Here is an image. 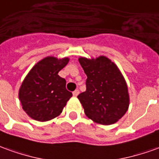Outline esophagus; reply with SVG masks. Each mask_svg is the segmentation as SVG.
<instances>
[{
  "instance_id": "obj_1",
  "label": "esophagus",
  "mask_w": 159,
  "mask_h": 159,
  "mask_svg": "<svg viewBox=\"0 0 159 159\" xmlns=\"http://www.w3.org/2000/svg\"><path fill=\"white\" fill-rule=\"evenodd\" d=\"M78 95H79V90L78 89H76V90L73 92V95L74 96H77Z\"/></svg>"
}]
</instances>
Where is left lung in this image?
<instances>
[{
    "label": "left lung",
    "mask_w": 159,
    "mask_h": 159,
    "mask_svg": "<svg viewBox=\"0 0 159 159\" xmlns=\"http://www.w3.org/2000/svg\"><path fill=\"white\" fill-rule=\"evenodd\" d=\"M78 60L87 75L86 91L77 96L85 114L102 125L117 122L129 107L127 85L121 72L104 56Z\"/></svg>",
    "instance_id": "1"
}]
</instances>
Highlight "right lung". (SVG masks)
<instances>
[{
    "label": "right lung",
    "mask_w": 159,
    "mask_h": 159,
    "mask_svg": "<svg viewBox=\"0 0 159 159\" xmlns=\"http://www.w3.org/2000/svg\"><path fill=\"white\" fill-rule=\"evenodd\" d=\"M69 58L46 57L35 64L25 76L19 90L22 108L30 117L47 121L62 113L72 93L66 89V81L58 72Z\"/></svg>",
    "instance_id": "right-lung-1"
}]
</instances>
